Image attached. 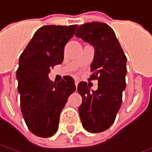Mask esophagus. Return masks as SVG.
I'll use <instances>...</instances> for the list:
<instances>
[{"instance_id": "34e87169", "label": "esophagus", "mask_w": 152, "mask_h": 152, "mask_svg": "<svg viewBox=\"0 0 152 152\" xmlns=\"http://www.w3.org/2000/svg\"><path fill=\"white\" fill-rule=\"evenodd\" d=\"M78 80H76V81H75V86H76V87H78Z\"/></svg>"}]
</instances>
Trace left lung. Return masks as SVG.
<instances>
[{"instance_id":"1","label":"left lung","mask_w":152,"mask_h":152,"mask_svg":"<svg viewBox=\"0 0 152 152\" xmlns=\"http://www.w3.org/2000/svg\"><path fill=\"white\" fill-rule=\"evenodd\" d=\"M75 36L94 47L89 79H98L97 90H90L86 82L78 83V92L83 99L78 108L79 116L86 131L102 132L112 126L121 106L127 59L115 31L105 23L83 24L77 28Z\"/></svg>"}]
</instances>
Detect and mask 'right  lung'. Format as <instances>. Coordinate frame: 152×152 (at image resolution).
Instances as JSON below:
<instances>
[{"mask_svg":"<svg viewBox=\"0 0 152 152\" xmlns=\"http://www.w3.org/2000/svg\"><path fill=\"white\" fill-rule=\"evenodd\" d=\"M76 27L42 26L20 56L17 78L21 113L28 129L37 136L47 138L57 132L60 113L76 89L70 76H64L58 83L48 78L50 69L64 61V47Z\"/></svg>","mask_w":152,"mask_h":152,"instance_id":"obj_1","label":"right lung"}]
</instances>
